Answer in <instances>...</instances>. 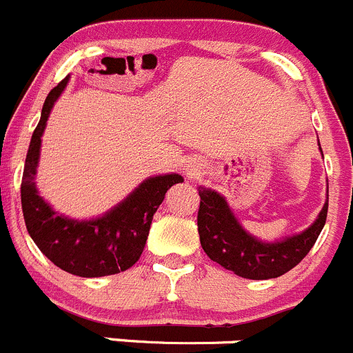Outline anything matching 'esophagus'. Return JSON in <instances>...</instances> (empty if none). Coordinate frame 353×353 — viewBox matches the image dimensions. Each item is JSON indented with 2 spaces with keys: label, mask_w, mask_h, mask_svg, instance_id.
Returning a JSON list of instances; mask_svg holds the SVG:
<instances>
[{
  "label": "esophagus",
  "mask_w": 353,
  "mask_h": 353,
  "mask_svg": "<svg viewBox=\"0 0 353 353\" xmlns=\"http://www.w3.org/2000/svg\"><path fill=\"white\" fill-rule=\"evenodd\" d=\"M190 172H193V170H190Z\"/></svg>",
  "instance_id": "obj_1"
}]
</instances>
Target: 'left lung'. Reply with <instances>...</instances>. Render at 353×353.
Listing matches in <instances>:
<instances>
[{
    "label": "left lung",
    "instance_id": "8db88e82",
    "mask_svg": "<svg viewBox=\"0 0 353 353\" xmlns=\"http://www.w3.org/2000/svg\"><path fill=\"white\" fill-rule=\"evenodd\" d=\"M198 194L201 248L214 262L246 279L279 278L292 271L310 252L326 224L327 201L309 229L283 241L262 243L238 224L221 194L203 186H198Z\"/></svg>",
    "mask_w": 353,
    "mask_h": 353
}]
</instances>
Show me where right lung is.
Returning <instances> with one entry per match:
<instances>
[{
  "mask_svg": "<svg viewBox=\"0 0 353 353\" xmlns=\"http://www.w3.org/2000/svg\"><path fill=\"white\" fill-rule=\"evenodd\" d=\"M67 81L65 77L46 97L41 121L30 139L20 186L23 221L37 248L57 268L81 278H101L125 271L138 262L148 239L153 214L167 190L183 183V177L179 174L150 177L114 210L94 221L79 222L54 214L37 194L34 176L48 115Z\"/></svg>",
  "mask_w": 353,
  "mask_h": 353,
  "instance_id": "right-lung-1",
  "label": "right lung"
}]
</instances>
